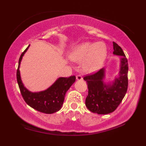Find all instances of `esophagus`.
<instances>
[{"mask_svg":"<svg viewBox=\"0 0 146 146\" xmlns=\"http://www.w3.org/2000/svg\"><path fill=\"white\" fill-rule=\"evenodd\" d=\"M76 78L77 80H82V76L80 75V74L77 75L76 77Z\"/></svg>","mask_w":146,"mask_h":146,"instance_id":"esophagus-1","label":"esophagus"}]
</instances>
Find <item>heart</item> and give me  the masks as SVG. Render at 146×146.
Wrapping results in <instances>:
<instances>
[{
  "instance_id": "obj_1",
  "label": "heart",
  "mask_w": 146,
  "mask_h": 146,
  "mask_svg": "<svg viewBox=\"0 0 146 146\" xmlns=\"http://www.w3.org/2000/svg\"><path fill=\"white\" fill-rule=\"evenodd\" d=\"M106 56V46L102 42L80 44L76 46L70 54L72 60H84L82 69L88 73H93L98 70L102 66Z\"/></svg>"
}]
</instances>
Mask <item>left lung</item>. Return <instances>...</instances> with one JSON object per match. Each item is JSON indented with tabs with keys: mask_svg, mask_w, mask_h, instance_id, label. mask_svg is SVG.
Wrapping results in <instances>:
<instances>
[{
	"mask_svg": "<svg viewBox=\"0 0 146 146\" xmlns=\"http://www.w3.org/2000/svg\"><path fill=\"white\" fill-rule=\"evenodd\" d=\"M113 54L121 56L119 74L114 80L112 82H104V68L94 74L84 78L88 88V94L85 102L86 106L92 112L98 114L113 112L122 101L127 90V60L121 48L114 42H113Z\"/></svg>",
	"mask_w": 146,
	"mask_h": 146,
	"instance_id": "1",
	"label": "left lung"
}]
</instances>
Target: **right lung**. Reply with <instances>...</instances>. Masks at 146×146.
I'll return each mask as SVG.
<instances>
[{
	"label": "right lung",
	"mask_w": 146,
	"mask_h": 146,
	"mask_svg": "<svg viewBox=\"0 0 146 146\" xmlns=\"http://www.w3.org/2000/svg\"><path fill=\"white\" fill-rule=\"evenodd\" d=\"M29 46L30 45L21 55L17 72V82L22 96L26 103L36 110L49 114L56 112L62 107L66 93L74 83L76 76H72L69 78H59L52 85L45 90L38 92H32L29 91L22 82L19 70L23 56Z\"/></svg>",
	"instance_id": "1"
}]
</instances>
